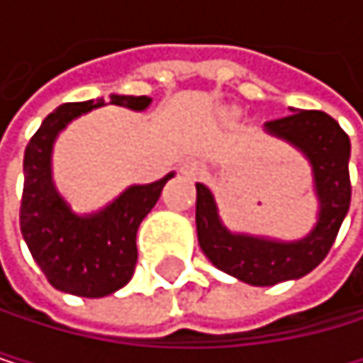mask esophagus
Here are the masks:
<instances>
[{
	"label": "esophagus",
	"mask_w": 363,
	"mask_h": 363,
	"mask_svg": "<svg viewBox=\"0 0 363 363\" xmlns=\"http://www.w3.org/2000/svg\"><path fill=\"white\" fill-rule=\"evenodd\" d=\"M180 172H183L187 178H200V176L204 174V167H202L198 161L189 159V161H185V163H183V167H180Z\"/></svg>",
	"instance_id": "34e87169"
}]
</instances>
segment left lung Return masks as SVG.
Segmentation results:
<instances>
[{"label":"left lung","instance_id":"8db88e82","mask_svg":"<svg viewBox=\"0 0 363 363\" xmlns=\"http://www.w3.org/2000/svg\"><path fill=\"white\" fill-rule=\"evenodd\" d=\"M263 130L294 145L309 161L318 213L305 237L285 242L230 230L218 213L211 189L196 183V230L202 252L218 270L257 287L309 274L331 250L351 204V141L333 117L323 111H291L283 119L266 121Z\"/></svg>","mask_w":363,"mask_h":363}]
</instances>
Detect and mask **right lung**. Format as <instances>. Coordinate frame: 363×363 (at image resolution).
<instances>
[{"label": "right lung", "mask_w": 363, "mask_h": 363, "mask_svg": "<svg viewBox=\"0 0 363 363\" xmlns=\"http://www.w3.org/2000/svg\"><path fill=\"white\" fill-rule=\"evenodd\" d=\"M108 104L139 113L152 104V97L113 93ZM100 106H106L104 97L58 106L43 119L23 157V240L56 289L84 298L108 296L133 279L139 224L174 176L169 172L157 183L130 185L100 211L76 213L54 183L52 152L69 123Z\"/></svg>", "instance_id": "add662e5"}]
</instances>
